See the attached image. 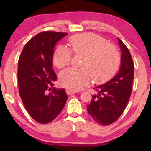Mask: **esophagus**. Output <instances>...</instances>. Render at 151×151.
Segmentation results:
<instances>
[{
    "mask_svg": "<svg viewBox=\"0 0 151 151\" xmlns=\"http://www.w3.org/2000/svg\"><path fill=\"white\" fill-rule=\"evenodd\" d=\"M66 93H67L68 95H72L73 94V93H75L76 92L74 91H72V90L70 89H67L66 90Z\"/></svg>",
    "mask_w": 151,
    "mask_h": 151,
    "instance_id": "34e87169",
    "label": "esophagus"
}]
</instances>
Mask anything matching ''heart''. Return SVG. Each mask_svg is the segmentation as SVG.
<instances>
[{"label": "heart", "mask_w": 151, "mask_h": 151, "mask_svg": "<svg viewBox=\"0 0 151 151\" xmlns=\"http://www.w3.org/2000/svg\"><path fill=\"white\" fill-rule=\"evenodd\" d=\"M72 50L77 55H84L82 69L70 67L60 74V84L64 87L78 91L89 84L91 78L96 83L109 80L120 65L121 56L113 44L93 33L75 35L70 38ZM72 52L65 45H60L53 54L54 65L58 68L69 65Z\"/></svg>", "instance_id": "heart-1"}]
</instances>
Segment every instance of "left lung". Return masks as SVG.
<instances>
[{
    "label": "left lung",
    "mask_w": 151,
    "mask_h": 151,
    "mask_svg": "<svg viewBox=\"0 0 151 151\" xmlns=\"http://www.w3.org/2000/svg\"><path fill=\"white\" fill-rule=\"evenodd\" d=\"M121 48V67L119 72L105 84L97 86L87 111L93 120L101 125L111 124L124 112L130 96L133 76L134 65L129 49L118 38Z\"/></svg>",
    "instance_id": "8db88e82"
}]
</instances>
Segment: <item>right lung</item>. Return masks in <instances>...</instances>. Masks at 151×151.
<instances>
[{"mask_svg": "<svg viewBox=\"0 0 151 151\" xmlns=\"http://www.w3.org/2000/svg\"><path fill=\"white\" fill-rule=\"evenodd\" d=\"M67 35L52 31L38 33L27 42L19 58V93L30 116L40 124L52 121L67 101L65 89L52 86L48 93L57 79L52 69L54 48Z\"/></svg>", "mask_w": 151, "mask_h": 151, "instance_id": "1", "label": "right lung"}]
</instances>
